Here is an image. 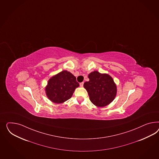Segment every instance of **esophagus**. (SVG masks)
<instances>
[{"label":"esophagus","mask_w":159,"mask_h":159,"mask_svg":"<svg viewBox=\"0 0 159 159\" xmlns=\"http://www.w3.org/2000/svg\"><path fill=\"white\" fill-rule=\"evenodd\" d=\"M80 85L81 87H83V85H84V82H82L81 83H80Z\"/></svg>","instance_id":"1"}]
</instances>
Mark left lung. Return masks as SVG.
<instances>
[{"label": "left lung", "instance_id": "1", "mask_svg": "<svg viewBox=\"0 0 159 159\" xmlns=\"http://www.w3.org/2000/svg\"><path fill=\"white\" fill-rule=\"evenodd\" d=\"M89 81L84 87L88 92L91 102L97 107H104L111 103L117 95V85L107 74L94 71L89 74Z\"/></svg>", "mask_w": 159, "mask_h": 159}]
</instances>
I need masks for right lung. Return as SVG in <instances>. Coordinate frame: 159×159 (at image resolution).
Returning a JSON list of instances; mask_svg holds the SVG:
<instances>
[{"instance_id": "obj_1", "label": "right lung", "mask_w": 159, "mask_h": 159, "mask_svg": "<svg viewBox=\"0 0 159 159\" xmlns=\"http://www.w3.org/2000/svg\"><path fill=\"white\" fill-rule=\"evenodd\" d=\"M80 86L73 74L64 70L52 76L45 87L46 95L55 103H62L73 96L75 89Z\"/></svg>"}]
</instances>
